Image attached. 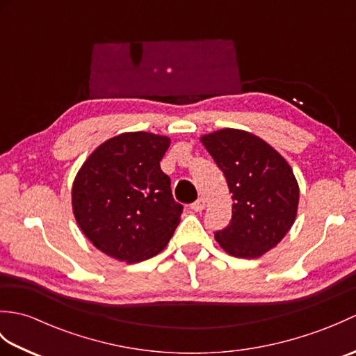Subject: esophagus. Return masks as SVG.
<instances>
[{"label":"esophagus","mask_w":356,"mask_h":356,"mask_svg":"<svg viewBox=\"0 0 356 356\" xmlns=\"http://www.w3.org/2000/svg\"><path fill=\"white\" fill-rule=\"evenodd\" d=\"M205 207H207V202L203 197H199L194 203H191V209L195 211V213H200L202 209H205Z\"/></svg>","instance_id":"34e87169"}]
</instances>
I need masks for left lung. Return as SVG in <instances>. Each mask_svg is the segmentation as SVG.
Listing matches in <instances>:
<instances>
[{"label":"left lung","instance_id":"1","mask_svg":"<svg viewBox=\"0 0 356 356\" xmlns=\"http://www.w3.org/2000/svg\"><path fill=\"white\" fill-rule=\"evenodd\" d=\"M202 143L225 174L232 194V217L216 240L226 252L257 259L280 243L293 225L298 184L292 168L257 136L225 128L207 134Z\"/></svg>","mask_w":356,"mask_h":356}]
</instances>
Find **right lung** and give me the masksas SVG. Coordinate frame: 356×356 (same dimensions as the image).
<instances>
[{
    "label": "right lung",
    "mask_w": 356,
    "mask_h": 356,
    "mask_svg": "<svg viewBox=\"0 0 356 356\" xmlns=\"http://www.w3.org/2000/svg\"><path fill=\"white\" fill-rule=\"evenodd\" d=\"M170 139L124 133L104 142L82 165L72 203L86 237L113 259L138 263L159 254L179 225L184 207L172 199L161 170Z\"/></svg>",
    "instance_id": "1"
}]
</instances>
